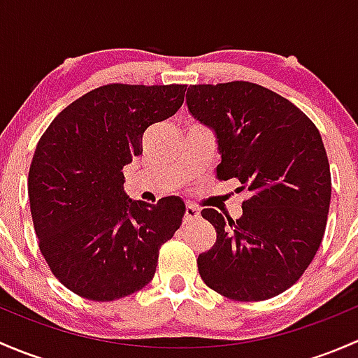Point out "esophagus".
I'll use <instances>...</instances> for the list:
<instances>
[{
	"label": "esophagus",
	"instance_id": "esophagus-1",
	"mask_svg": "<svg viewBox=\"0 0 358 358\" xmlns=\"http://www.w3.org/2000/svg\"><path fill=\"white\" fill-rule=\"evenodd\" d=\"M201 216V209L196 204H187L185 206V222H194Z\"/></svg>",
	"mask_w": 358,
	"mask_h": 358
}]
</instances>
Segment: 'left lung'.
I'll return each instance as SVG.
<instances>
[{
  "label": "left lung",
  "instance_id": "obj_1",
  "mask_svg": "<svg viewBox=\"0 0 358 358\" xmlns=\"http://www.w3.org/2000/svg\"><path fill=\"white\" fill-rule=\"evenodd\" d=\"M190 115L215 133L216 178H237L249 199L232 220L202 218L216 243L197 258L206 286L239 301L273 298L303 275L326 232L331 171L322 136L289 100L248 81L187 90Z\"/></svg>",
  "mask_w": 358,
  "mask_h": 358
}]
</instances>
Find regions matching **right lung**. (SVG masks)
I'll return each instance as SVG.
<instances>
[{
    "label": "right lung",
    "instance_id": "obj_1",
    "mask_svg": "<svg viewBox=\"0 0 358 358\" xmlns=\"http://www.w3.org/2000/svg\"><path fill=\"white\" fill-rule=\"evenodd\" d=\"M185 90L100 86L60 112L38 142L27 180L32 223L53 275L76 294L112 301L152 280L185 202L129 199L122 168L142 154L143 131L178 112Z\"/></svg>",
    "mask_w": 358,
    "mask_h": 358
}]
</instances>
